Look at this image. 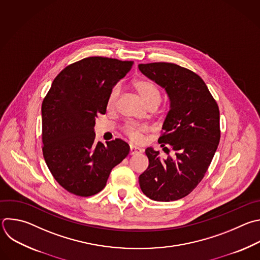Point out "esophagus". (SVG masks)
<instances>
[{"label": "esophagus", "mask_w": 260, "mask_h": 260, "mask_svg": "<svg viewBox=\"0 0 260 260\" xmlns=\"http://www.w3.org/2000/svg\"><path fill=\"white\" fill-rule=\"evenodd\" d=\"M142 152H143V149H141L137 146L131 145V155H137V154H140Z\"/></svg>", "instance_id": "esophagus-1"}]
</instances>
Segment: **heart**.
Wrapping results in <instances>:
<instances>
[{
  "instance_id": "b5f03b06",
  "label": "heart",
  "mask_w": 260,
  "mask_h": 260,
  "mask_svg": "<svg viewBox=\"0 0 260 260\" xmlns=\"http://www.w3.org/2000/svg\"><path fill=\"white\" fill-rule=\"evenodd\" d=\"M133 86L147 106L152 103H155L158 105V103L160 102V98H161L160 91L152 81L148 79H136L133 81ZM119 95H120V86L116 84L111 89L108 95V99H107L108 109L111 110L115 107ZM149 131H150V127L148 125H139V124H133V123H128L123 127V132L125 133V135L132 141L137 143H141L144 140L145 134L148 133Z\"/></svg>"
}]
</instances>
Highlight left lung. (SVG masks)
Wrapping results in <instances>:
<instances>
[{"label":"left lung","instance_id":"left-lung-1","mask_svg":"<svg viewBox=\"0 0 260 260\" xmlns=\"http://www.w3.org/2000/svg\"><path fill=\"white\" fill-rule=\"evenodd\" d=\"M139 69L169 97L158 143L175 152L163 160L158 151L147 148L149 166L139 177L140 187L154 201H176L198 186L211 163L220 140L219 109L203 79L188 68L155 62L140 64Z\"/></svg>","mask_w":260,"mask_h":260}]
</instances>
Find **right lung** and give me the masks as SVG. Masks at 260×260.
<instances>
[{
    "instance_id": "right-lung-1",
    "label": "right lung",
    "mask_w": 260,
    "mask_h": 260,
    "mask_svg": "<svg viewBox=\"0 0 260 260\" xmlns=\"http://www.w3.org/2000/svg\"><path fill=\"white\" fill-rule=\"evenodd\" d=\"M133 61L88 57L66 66L54 79L42 104L45 161L67 192L89 197L101 192L114 166L129 153L121 139L96 143V117L105 114L114 84Z\"/></svg>"
}]
</instances>
